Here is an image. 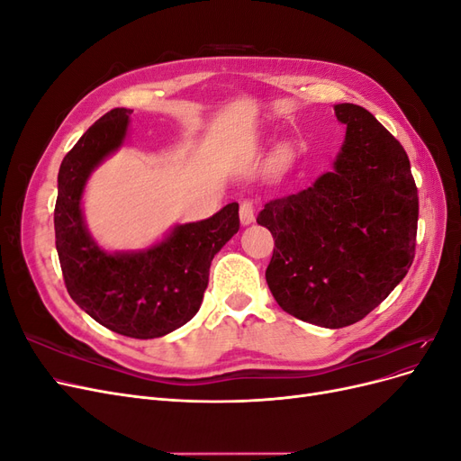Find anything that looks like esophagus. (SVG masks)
<instances>
[{"mask_svg":"<svg viewBox=\"0 0 461 461\" xmlns=\"http://www.w3.org/2000/svg\"><path fill=\"white\" fill-rule=\"evenodd\" d=\"M256 219V209H254V202L249 200H244L240 203V222L246 227V225H252Z\"/></svg>","mask_w":461,"mask_h":461,"instance_id":"obj_1","label":"esophagus"}]
</instances>
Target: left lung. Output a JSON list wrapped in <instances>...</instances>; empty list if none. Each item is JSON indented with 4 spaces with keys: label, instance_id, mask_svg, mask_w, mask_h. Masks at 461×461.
<instances>
[{
    "label": "left lung",
    "instance_id": "1",
    "mask_svg": "<svg viewBox=\"0 0 461 461\" xmlns=\"http://www.w3.org/2000/svg\"><path fill=\"white\" fill-rule=\"evenodd\" d=\"M334 115L346 138L332 169L258 215L275 239L265 271L273 298L325 329L357 323L400 285L420 215L402 144L364 107L337 104Z\"/></svg>",
    "mask_w": 461,
    "mask_h": 461
}]
</instances>
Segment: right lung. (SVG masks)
Segmentation results:
<instances>
[{
    "mask_svg": "<svg viewBox=\"0 0 461 461\" xmlns=\"http://www.w3.org/2000/svg\"><path fill=\"white\" fill-rule=\"evenodd\" d=\"M132 109L97 119L67 153L58 175L53 225L67 292L94 321L131 339H159L198 313L219 249L240 229L239 203L175 225L144 249L107 252L86 227L82 196L90 175L124 144Z\"/></svg>",
    "mask_w": 461,
    "mask_h": 461,
    "instance_id": "1",
    "label": "right lung"
}]
</instances>
